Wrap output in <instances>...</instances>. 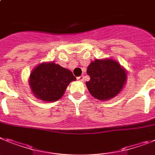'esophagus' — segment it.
Masks as SVG:
<instances>
[{"instance_id": "esophagus-1", "label": "esophagus", "mask_w": 155, "mask_h": 155, "mask_svg": "<svg viewBox=\"0 0 155 155\" xmlns=\"http://www.w3.org/2000/svg\"><path fill=\"white\" fill-rule=\"evenodd\" d=\"M78 80L79 81H84V77L83 76H80V77H78Z\"/></svg>"}]
</instances>
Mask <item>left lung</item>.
<instances>
[{
	"label": "left lung",
	"instance_id": "8db88e82",
	"mask_svg": "<svg viewBox=\"0 0 155 155\" xmlns=\"http://www.w3.org/2000/svg\"><path fill=\"white\" fill-rule=\"evenodd\" d=\"M90 80L86 81L88 92L99 100L107 101L122 91L127 81V71L111 58L95 59L87 68Z\"/></svg>",
	"mask_w": 155,
	"mask_h": 155
}]
</instances>
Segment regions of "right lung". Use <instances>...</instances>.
<instances>
[{
    "mask_svg": "<svg viewBox=\"0 0 155 155\" xmlns=\"http://www.w3.org/2000/svg\"><path fill=\"white\" fill-rule=\"evenodd\" d=\"M74 81L76 78L70 70L54 62H46L33 69L28 83L37 99L48 103L59 100Z\"/></svg>",
    "mask_w": 155,
    "mask_h": 155,
    "instance_id": "obj_1",
    "label": "right lung"
}]
</instances>
